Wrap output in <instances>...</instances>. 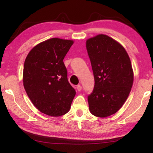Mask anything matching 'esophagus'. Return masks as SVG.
<instances>
[{
  "mask_svg": "<svg viewBox=\"0 0 153 153\" xmlns=\"http://www.w3.org/2000/svg\"><path fill=\"white\" fill-rule=\"evenodd\" d=\"M76 88H77V90H78V91H81L82 87L81 85H77V87H76Z\"/></svg>",
  "mask_w": 153,
  "mask_h": 153,
  "instance_id": "1",
  "label": "esophagus"
}]
</instances>
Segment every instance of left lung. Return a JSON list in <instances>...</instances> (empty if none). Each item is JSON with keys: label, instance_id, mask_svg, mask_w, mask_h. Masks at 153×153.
Masks as SVG:
<instances>
[{"label": "left lung", "instance_id": "8db88e82", "mask_svg": "<svg viewBox=\"0 0 153 153\" xmlns=\"http://www.w3.org/2000/svg\"><path fill=\"white\" fill-rule=\"evenodd\" d=\"M94 77V87L88 97L90 111L98 117L115 113L128 98L134 82L130 59L122 46L104 34L86 40Z\"/></svg>", "mask_w": 153, "mask_h": 153}]
</instances>
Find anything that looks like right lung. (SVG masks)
<instances>
[{
  "label": "right lung",
  "instance_id": "add662e5",
  "mask_svg": "<svg viewBox=\"0 0 153 153\" xmlns=\"http://www.w3.org/2000/svg\"><path fill=\"white\" fill-rule=\"evenodd\" d=\"M73 40L54 38L34 46L25 60L23 82L40 112L58 117L70 109L76 90L67 79L63 59Z\"/></svg>",
  "mask_w": 153,
  "mask_h": 153
}]
</instances>
